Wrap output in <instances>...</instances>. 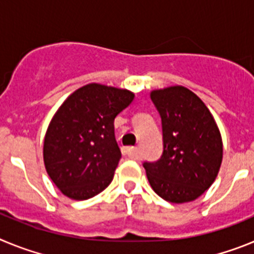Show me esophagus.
I'll list each match as a JSON object with an SVG mask.
<instances>
[{"instance_id":"obj_1","label":"esophagus","mask_w":254,"mask_h":254,"mask_svg":"<svg viewBox=\"0 0 254 254\" xmlns=\"http://www.w3.org/2000/svg\"><path fill=\"white\" fill-rule=\"evenodd\" d=\"M122 152H123V155L128 156V158H132V159H137L138 158L137 147H133V146L122 147Z\"/></svg>"}]
</instances>
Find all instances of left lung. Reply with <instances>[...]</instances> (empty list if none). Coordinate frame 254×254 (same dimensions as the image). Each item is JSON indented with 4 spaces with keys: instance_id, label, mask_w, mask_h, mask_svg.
<instances>
[{
    "instance_id": "8db88e82",
    "label": "left lung",
    "mask_w": 254,
    "mask_h": 254,
    "mask_svg": "<svg viewBox=\"0 0 254 254\" xmlns=\"http://www.w3.org/2000/svg\"><path fill=\"white\" fill-rule=\"evenodd\" d=\"M161 117L164 151L145 163L155 193L168 202L194 201L211 187L223 161V138L205 103L181 85L150 93Z\"/></svg>"
}]
</instances>
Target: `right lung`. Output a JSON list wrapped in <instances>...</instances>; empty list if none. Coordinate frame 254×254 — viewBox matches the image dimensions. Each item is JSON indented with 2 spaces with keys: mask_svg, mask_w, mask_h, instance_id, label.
Here are the masks:
<instances>
[{
  "mask_svg": "<svg viewBox=\"0 0 254 254\" xmlns=\"http://www.w3.org/2000/svg\"><path fill=\"white\" fill-rule=\"evenodd\" d=\"M134 94L102 84H87L62 103L44 136L43 159L49 178L71 199L99 194L113 179L121 159L114 118Z\"/></svg>",
  "mask_w": 254,
  "mask_h": 254,
  "instance_id": "right-lung-1",
  "label": "right lung"
}]
</instances>
